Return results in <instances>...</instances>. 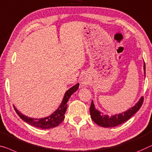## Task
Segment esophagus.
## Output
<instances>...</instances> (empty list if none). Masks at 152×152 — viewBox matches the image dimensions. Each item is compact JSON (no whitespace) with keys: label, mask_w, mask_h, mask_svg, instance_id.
<instances>
[{"label":"esophagus","mask_w":152,"mask_h":152,"mask_svg":"<svg viewBox=\"0 0 152 152\" xmlns=\"http://www.w3.org/2000/svg\"><path fill=\"white\" fill-rule=\"evenodd\" d=\"M88 83H89V79H88V77H83L81 79V83H82L83 86L88 85Z\"/></svg>","instance_id":"obj_1"}]
</instances>
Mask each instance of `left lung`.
Listing matches in <instances>:
<instances>
[{
	"mask_svg": "<svg viewBox=\"0 0 152 152\" xmlns=\"http://www.w3.org/2000/svg\"><path fill=\"white\" fill-rule=\"evenodd\" d=\"M144 73L145 75V64L144 62ZM143 102V97H141L138 102L133 106L132 108L128 109L123 113L116 114L111 116L107 115H103L101 112L95 108L94 102L92 101L90 108V113L92 120L100 126L104 128H111L116 126L125 122L126 121L131 118V117L136 113L139 110Z\"/></svg>",
	"mask_w": 152,
	"mask_h": 152,
	"instance_id": "left-lung-1",
	"label": "left lung"
}]
</instances>
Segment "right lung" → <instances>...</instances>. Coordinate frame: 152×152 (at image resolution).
<instances>
[{
  "instance_id": "right-lung-1",
  "label": "right lung",
  "mask_w": 152,
  "mask_h": 152,
  "mask_svg": "<svg viewBox=\"0 0 152 152\" xmlns=\"http://www.w3.org/2000/svg\"><path fill=\"white\" fill-rule=\"evenodd\" d=\"M79 83H77L76 85L73 86V87L70 88L65 92V94L63 98L62 103L58 107L56 111H55L50 116L46 117V118H40V119H34L31 118L29 117L26 116L21 113L20 112L15 108V106H13L15 111L20 118L24 120V122H27L29 124L33 126L34 127L42 128V129H49L58 126L62 122V121L64 119V114L66 113L67 109V102L69 101V98L79 88Z\"/></svg>"
}]
</instances>
